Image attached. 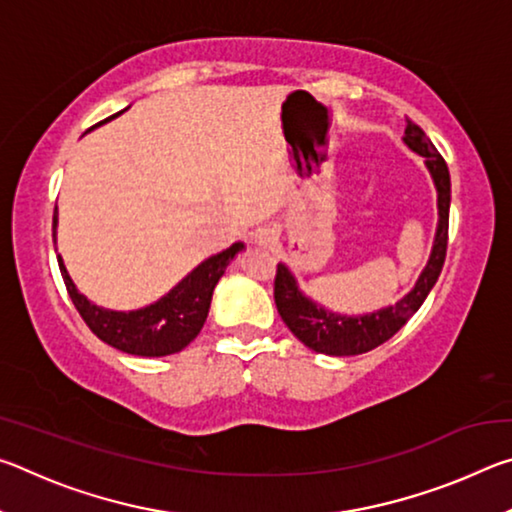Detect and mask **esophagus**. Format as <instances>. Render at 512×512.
Returning <instances> with one entry per match:
<instances>
[{"mask_svg":"<svg viewBox=\"0 0 512 512\" xmlns=\"http://www.w3.org/2000/svg\"><path fill=\"white\" fill-rule=\"evenodd\" d=\"M255 241H257V246H262V248H273L275 244H277V230L275 228H259L257 232H255Z\"/></svg>","mask_w":512,"mask_h":512,"instance_id":"34e87169","label":"esophagus"}]
</instances>
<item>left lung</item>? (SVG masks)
I'll list each match as a JSON object with an SVG mask.
<instances>
[{
	"label": "left lung",
	"mask_w": 512,
	"mask_h": 512,
	"mask_svg": "<svg viewBox=\"0 0 512 512\" xmlns=\"http://www.w3.org/2000/svg\"><path fill=\"white\" fill-rule=\"evenodd\" d=\"M404 144L424 158V164L431 173L433 185L438 192V228L427 266L415 282V287L406 293L395 305L372 311V314L345 316L318 305L307 293H302L296 275L287 264H277L275 273V305L287 327L298 339L320 354L329 357H352L375 350L377 345L386 343L395 332L406 325L415 311L427 300L429 291L436 284L440 271H443L447 255V228H449V201H452V183H449V169L443 155L424 135L418 124L406 119Z\"/></svg>",
	"instance_id": "obj_1"
}]
</instances>
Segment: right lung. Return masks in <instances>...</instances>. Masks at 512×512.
<instances>
[{"mask_svg":"<svg viewBox=\"0 0 512 512\" xmlns=\"http://www.w3.org/2000/svg\"><path fill=\"white\" fill-rule=\"evenodd\" d=\"M119 115V112H117ZM117 115L108 117L106 121L115 119ZM99 121L97 126L106 124ZM56 228H58V207L54 210V248H56ZM246 246L237 241L223 253L207 257L205 262L198 264L192 273H187L176 287L164 293L153 305L133 311H112L90 302L83 293L76 289V284L69 277L63 264V257L58 255V266L63 273L65 287L74 307L79 309L81 318L85 320L94 334L103 343L112 345L126 354L135 357H167L185 350L192 343L198 332H201L210 311L212 293L216 282L221 280L225 268L241 253Z\"/></svg>","mask_w":512,"mask_h":512,"instance_id":"1","label":"right lung"}]
</instances>
